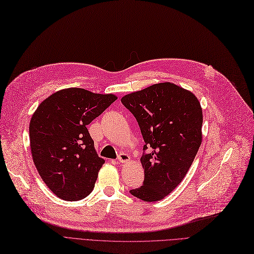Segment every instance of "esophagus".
Listing matches in <instances>:
<instances>
[{"mask_svg":"<svg viewBox=\"0 0 254 254\" xmlns=\"http://www.w3.org/2000/svg\"><path fill=\"white\" fill-rule=\"evenodd\" d=\"M129 161V156L126 153H120L118 155V162L120 163H126V162H128Z\"/></svg>","mask_w":254,"mask_h":254,"instance_id":"obj_1","label":"esophagus"}]
</instances>
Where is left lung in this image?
<instances>
[{
  "mask_svg": "<svg viewBox=\"0 0 254 254\" xmlns=\"http://www.w3.org/2000/svg\"><path fill=\"white\" fill-rule=\"evenodd\" d=\"M144 140L143 185L129 192L145 202L164 199L181 183L202 143L203 113L193 94L160 82L121 98Z\"/></svg>",
  "mask_w": 254,
  "mask_h": 254,
  "instance_id": "left-lung-1",
  "label": "left lung"
}]
</instances>
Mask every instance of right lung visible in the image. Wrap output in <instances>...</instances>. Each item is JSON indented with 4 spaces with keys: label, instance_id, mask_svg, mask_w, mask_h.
I'll return each mask as SVG.
<instances>
[{
    "label": "right lung",
    "instance_id": "obj_1",
    "mask_svg": "<svg viewBox=\"0 0 254 254\" xmlns=\"http://www.w3.org/2000/svg\"><path fill=\"white\" fill-rule=\"evenodd\" d=\"M117 99L80 88L64 89L46 98L30 120L33 162L59 198L77 201L93 190L105 160L98 157L87 126Z\"/></svg>",
    "mask_w": 254,
    "mask_h": 254
}]
</instances>
